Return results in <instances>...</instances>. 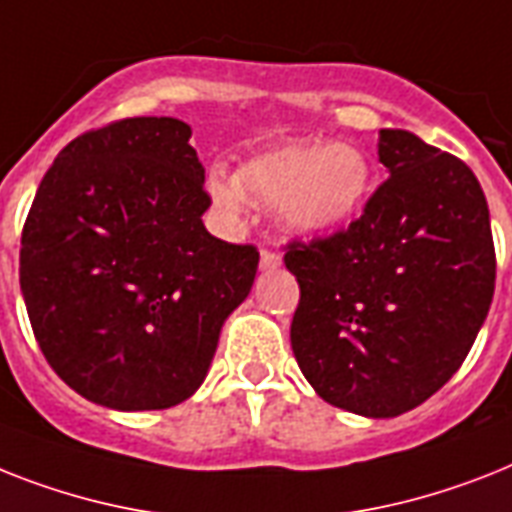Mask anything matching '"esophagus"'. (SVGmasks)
Masks as SVG:
<instances>
[{"mask_svg":"<svg viewBox=\"0 0 512 512\" xmlns=\"http://www.w3.org/2000/svg\"><path fill=\"white\" fill-rule=\"evenodd\" d=\"M281 265V255H276V252H270V249H263L260 252V268L263 270H273Z\"/></svg>","mask_w":512,"mask_h":512,"instance_id":"1","label":"esophagus"}]
</instances>
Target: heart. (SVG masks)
Returning <instances> with one entry per match:
<instances>
[{"instance_id": "b5f03b06", "label": "heart", "mask_w": 512, "mask_h": 512, "mask_svg": "<svg viewBox=\"0 0 512 512\" xmlns=\"http://www.w3.org/2000/svg\"><path fill=\"white\" fill-rule=\"evenodd\" d=\"M373 170L363 149L352 144L294 141L244 160L236 176L213 170L207 194L220 215L236 220L244 197L278 207L292 234L331 236L350 226L371 194Z\"/></svg>"}]
</instances>
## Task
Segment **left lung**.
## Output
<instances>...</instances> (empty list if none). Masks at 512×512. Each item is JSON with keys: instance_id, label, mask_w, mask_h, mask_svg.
I'll list each match as a JSON object with an SVG mask.
<instances>
[{"instance_id": "1", "label": "left lung", "mask_w": 512, "mask_h": 512, "mask_svg": "<svg viewBox=\"0 0 512 512\" xmlns=\"http://www.w3.org/2000/svg\"><path fill=\"white\" fill-rule=\"evenodd\" d=\"M389 178L344 231L292 242V350L318 397L394 418L439 392L494 294L489 207L473 170L410 131L381 128Z\"/></svg>"}]
</instances>
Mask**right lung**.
Instances as JSON below:
<instances>
[{"label":"right lung","instance_id":"obj_1","mask_svg":"<svg viewBox=\"0 0 512 512\" xmlns=\"http://www.w3.org/2000/svg\"><path fill=\"white\" fill-rule=\"evenodd\" d=\"M176 118L73 139L41 178L20 239V292L52 371L112 410L189 400L260 252L215 239L205 168Z\"/></svg>","mask_w":512,"mask_h":512}]
</instances>
